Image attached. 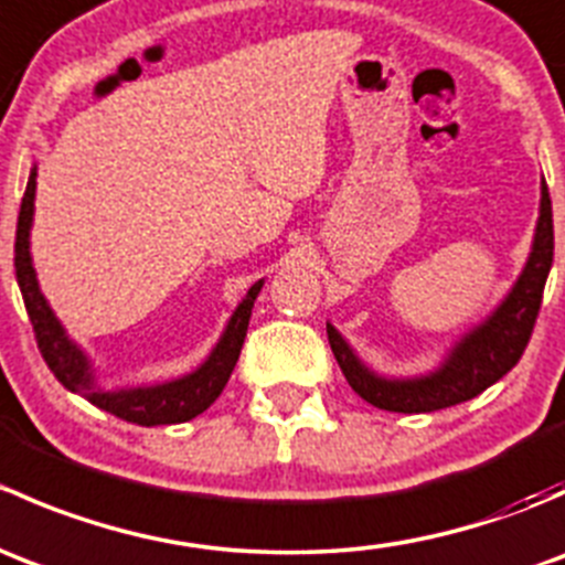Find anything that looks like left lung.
Instances as JSON below:
<instances>
[{
	"instance_id": "left-lung-1",
	"label": "left lung",
	"mask_w": 565,
	"mask_h": 565,
	"mask_svg": "<svg viewBox=\"0 0 565 565\" xmlns=\"http://www.w3.org/2000/svg\"><path fill=\"white\" fill-rule=\"evenodd\" d=\"M552 250H555V232H552V202L546 182H541V215L535 226L533 250L522 276L516 278L509 298L498 306L487 322L472 328L446 358L437 372L418 380H385L369 372L355 352L350 350L339 330L328 324V341L344 372L347 383L361 398L380 409L391 413H435V409L454 407L467 402L498 383L503 374L520 363L525 352L530 333H533L535 317H539L544 284L552 267Z\"/></svg>"
}]
</instances>
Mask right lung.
I'll use <instances>...</instances> for the list:
<instances>
[{"label": "right lung", "mask_w": 565, "mask_h": 565, "mask_svg": "<svg viewBox=\"0 0 565 565\" xmlns=\"http://www.w3.org/2000/svg\"><path fill=\"white\" fill-rule=\"evenodd\" d=\"M38 169H32L30 182H26L24 199H21L19 226H15V278H19L21 295H24L26 315H30L32 330H35L38 350L54 377L65 385L67 391L78 393V396L89 398L95 407L106 409V413L117 415V418L128 420V424L139 426H161V424H182V420L196 418L199 413L210 407L215 398L221 396L224 385L230 383L232 369H235L237 358H241L243 341H246L250 309L259 295L262 281H256L232 315L226 324L224 335L210 352L207 361L196 369V372L185 374V377L172 380L163 385H147V388H125V391H100L95 385V374L89 369L87 355L67 339L65 328L54 311L49 309L45 298L40 295L35 267H32L30 256V230H32V213H35V185H38Z\"/></svg>", "instance_id": "1"}]
</instances>
